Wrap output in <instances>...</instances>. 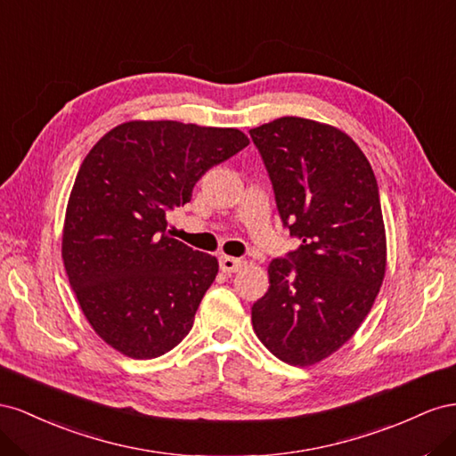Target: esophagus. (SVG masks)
I'll use <instances>...</instances> for the list:
<instances>
[{
    "mask_svg": "<svg viewBox=\"0 0 456 456\" xmlns=\"http://www.w3.org/2000/svg\"><path fill=\"white\" fill-rule=\"evenodd\" d=\"M219 267L224 273H227V275H231V273H237L244 267V262L239 257H231V256H221L219 257Z\"/></svg>",
    "mask_w": 456,
    "mask_h": 456,
    "instance_id": "esophagus-1",
    "label": "esophagus"
}]
</instances>
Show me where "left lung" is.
Returning <instances> with one entry per match:
<instances>
[{
	"label": "left lung",
	"instance_id": "left-lung-1",
	"mask_svg": "<svg viewBox=\"0 0 456 456\" xmlns=\"http://www.w3.org/2000/svg\"><path fill=\"white\" fill-rule=\"evenodd\" d=\"M284 227L300 248L267 267L269 290L252 305L262 344L309 367L357 332L386 275V229L367 156L342 129L282 116L250 129Z\"/></svg>",
	"mask_w": 456,
	"mask_h": 456
}]
</instances>
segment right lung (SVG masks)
Returning <instances> with one entry per match:
<instances>
[{
	"label": "right lung",
	"mask_w": 456,
	"mask_h": 456,
	"mask_svg": "<svg viewBox=\"0 0 456 456\" xmlns=\"http://www.w3.org/2000/svg\"><path fill=\"white\" fill-rule=\"evenodd\" d=\"M248 142L237 127L132 120L87 152L64 216L62 262L91 329L122 355L160 357L189 334L219 265L172 239L166 216Z\"/></svg>",
	"instance_id": "1"
}]
</instances>
